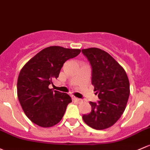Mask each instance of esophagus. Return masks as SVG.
Masks as SVG:
<instances>
[{
	"label": "esophagus",
	"instance_id": "34e87169",
	"mask_svg": "<svg viewBox=\"0 0 150 150\" xmlns=\"http://www.w3.org/2000/svg\"><path fill=\"white\" fill-rule=\"evenodd\" d=\"M73 100H75V101H77V102H78V103H81V102L83 101V100H82L81 99H79V98H75V97L73 98Z\"/></svg>",
	"mask_w": 150,
	"mask_h": 150
}]
</instances>
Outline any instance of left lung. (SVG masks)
<instances>
[{
	"label": "left lung",
	"instance_id": "left-lung-1",
	"mask_svg": "<svg viewBox=\"0 0 150 150\" xmlns=\"http://www.w3.org/2000/svg\"><path fill=\"white\" fill-rule=\"evenodd\" d=\"M92 67V85L98 103L90 102L92 110L83 115L87 125L97 130L113 126L121 116L127 106L130 88L125 70L108 52L100 49L82 50Z\"/></svg>",
	"mask_w": 150,
	"mask_h": 150
}]
</instances>
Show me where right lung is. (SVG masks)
Listing matches in <instances>:
<instances>
[{"instance_id": "1", "label": "right lung", "mask_w": 150, "mask_h": 150, "mask_svg": "<svg viewBox=\"0 0 150 150\" xmlns=\"http://www.w3.org/2000/svg\"><path fill=\"white\" fill-rule=\"evenodd\" d=\"M80 52L78 49L49 47L22 67L17 82V95L23 112L33 123L47 128L62 119L72 98L68 94L50 89L49 86L59 77L63 64Z\"/></svg>"}]
</instances>
